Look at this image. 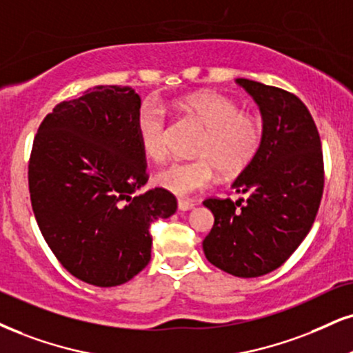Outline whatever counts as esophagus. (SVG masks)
Masks as SVG:
<instances>
[{
	"instance_id": "esophagus-1",
	"label": "esophagus",
	"mask_w": 353,
	"mask_h": 353,
	"mask_svg": "<svg viewBox=\"0 0 353 353\" xmlns=\"http://www.w3.org/2000/svg\"><path fill=\"white\" fill-rule=\"evenodd\" d=\"M194 208V203L190 199H178V210L180 211H190Z\"/></svg>"
}]
</instances>
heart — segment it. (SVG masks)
Masks as SVG:
<instances>
[{
  "instance_id": "obj_1",
  "label": "heart",
  "mask_w": 353,
  "mask_h": 353,
  "mask_svg": "<svg viewBox=\"0 0 353 353\" xmlns=\"http://www.w3.org/2000/svg\"><path fill=\"white\" fill-rule=\"evenodd\" d=\"M186 114L206 128L199 143L196 162H173L157 173L160 188L186 198L214 183L217 170L225 176L243 172L262 145V125L255 116L241 112L239 104L219 93L191 94L180 101ZM137 137L141 149L152 162L168 157V117L155 101H147L137 111Z\"/></svg>"
}]
</instances>
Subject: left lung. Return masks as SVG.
I'll use <instances>...</instances> for the list:
<instances>
[{"label":"left lung","mask_w":353,"mask_h":353,"mask_svg":"<svg viewBox=\"0 0 353 353\" xmlns=\"http://www.w3.org/2000/svg\"><path fill=\"white\" fill-rule=\"evenodd\" d=\"M236 81L262 112V145L232 185L249 198L203 203L214 214L203 250L214 267L255 278L281 267L311 230L323 198L324 159L314 119L296 94Z\"/></svg>","instance_id":"1"}]
</instances>
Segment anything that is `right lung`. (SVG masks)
Listing matches in <instances>:
<instances>
[{
	"label": "right lung",
	"instance_id": "obj_1",
	"mask_svg": "<svg viewBox=\"0 0 353 353\" xmlns=\"http://www.w3.org/2000/svg\"><path fill=\"white\" fill-rule=\"evenodd\" d=\"M141 97L94 86L43 117L29 159V193L47 245L78 280L117 286L150 262V225L176 211L149 180L137 137Z\"/></svg>",
	"mask_w": 353,
	"mask_h": 353
}]
</instances>
